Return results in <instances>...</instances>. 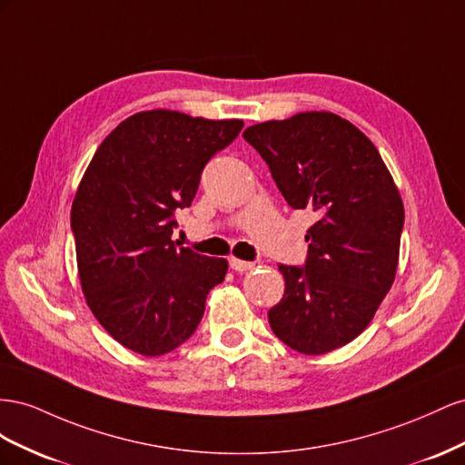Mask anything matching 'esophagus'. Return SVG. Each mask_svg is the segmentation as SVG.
Here are the masks:
<instances>
[{
	"label": "esophagus",
	"instance_id": "34e87169",
	"mask_svg": "<svg viewBox=\"0 0 465 465\" xmlns=\"http://www.w3.org/2000/svg\"><path fill=\"white\" fill-rule=\"evenodd\" d=\"M230 267L233 269V271H237V272H245V271H251L255 267L253 262H247V261H242V259H235V257H232L230 259Z\"/></svg>",
	"mask_w": 465,
	"mask_h": 465
}]
</instances>
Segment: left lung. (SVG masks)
Wrapping results in <instances>:
<instances>
[{
	"instance_id": "obj_1",
	"label": "left lung",
	"mask_w": 465,
	"mask_h": 465,
	"mask_svg": "<svg viewBox=\"0 0 465 465\" xmlns=\"http://www.w3.org/2000/svg\"><path fill=\"white\" fill-rule=\"evenodd\" d=\"M292 210H312L302 267L278 264L284 296L269 310L290 349L323 354L356 339L388 294L405 212L386 163L361 130L333 113H300L249 126Z\"/></svg>"
}]
</instances>
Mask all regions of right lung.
Instances as JSON below:
<instances>
[{"label": "right lung", "mask_w": 465, "mask_h": 465, "mask_svg": "<svg viewBox=\"0 0 465 465\" xmlns=\"http://www.w3.org/2000/svg\"><path fill=\"white\" fill-rule=\"evenodd\" d=\"M242 128L243 121L145 111L93 155L72 204L79 281L93 315L123 347L165 354L201 323L228 261L177 249L171 235L204 165Z\"/></svg>", "instance_id": "add662e5"}]
</instances>
